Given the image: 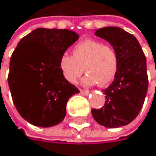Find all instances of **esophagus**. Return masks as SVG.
Returning a JSON list of instances; mask_svg holds the SVG:
<instances>
[{
    "label": "esophagus",
    "instance_id": "esophagus-1",
    "mask_svg": "<svg viewBox=\"0 0 156 156\" xmlns=\"http://www.w3.org/2000/svg\"><path fill=\"white\" fill-rule=\"evenodd\" d=\"M80 93L82 94V95L87 96L88 94H89V91H88V90H83V89H81V90H80Z\"/></svg>",
    "mask_w": 156,
    "mask_h": 156
}]
</instances>
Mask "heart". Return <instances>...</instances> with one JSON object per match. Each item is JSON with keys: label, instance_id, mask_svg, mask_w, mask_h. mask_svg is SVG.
Here are the masks:
<instances>
[{"label": "heart", "instance_id": "1", "mask_svg": "<svg viewBox=\"0 0 156 156\" xmlns=\"http://www.w3.org/2000/svg\"><path fill=\"white\" fill-rule=\"evenodd\" d=\"M58 69L70 83H76L85 69L87 74L82 80L84 85L98 83L105 86L112 82L116 75L118 57L112 46L100 41L85 40L74 46L72 56L64 54L59 58Z\"/></svg>", "mask_w": 156, "mask_h": 156}]
</instances>
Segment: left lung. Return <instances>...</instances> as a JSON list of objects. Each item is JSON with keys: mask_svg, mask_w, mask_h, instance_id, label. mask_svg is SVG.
<instances>
[{"mask_svg": "<svg viewBox=\"0 0 156 156\" xmlns=\"http://www.w3.org/2000/svg\"><path fill=\"white\" fill-rule=\"evenodd\" d=\"M95 35L107 41L118 57L115 80L103 91L104 106L92 110L95 120L106 128L128 125L136 118L148 91L146 58L136 38L119 27H103Z\"/></svg>", "mask_w": 156, "mask_h": 156, "instance_id": "obj_1", "label": "left lung"}]
</instances>
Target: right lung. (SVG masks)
I'll return each mask as SVG.
<instances>
[{"label":"right lung","instance_id":"add662e5","mask_svg":"<svg viewBox=\"0 0 156 156\" xmlns=\"http://www.w3.org/2000/svg\"><path fill=\"white\" fill-rule=\"evenodd\" d=\"M77 40L68 29L38 28L18 43L10 58L8 85L17 111L30 124H59L68 99L80 93L58 69L59 58Z\"/></svg>","mask_w":156,"mask_h":156}]
</instances>
